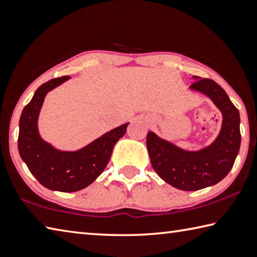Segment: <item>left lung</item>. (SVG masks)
I'll return each instance as SVG.
<instances>
[{
    "label": "left lung",
    "instance_id": "1",
    "mask_svg": "<svg viewBox=\"0 0 257 257\" xmlns=\"http://www.w3.org/2000/svg\"><path fill=\"white\" fill-rule=\"evenodd\" d=\"M196 80L190 89L202 92L213 101L222 114L217 139L197 151H188L148 132L147 148L152 168L169 185L182 191H197L215 185L232 168L240 148V117L226 91L211 79Z\"/></svg>",
    "mask_w": 257,
    "mask_h": 257
}]
</instances>
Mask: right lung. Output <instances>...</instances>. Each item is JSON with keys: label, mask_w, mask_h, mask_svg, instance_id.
Returning a JSON list of instances; mask_svg holds the SVG:
<instances>
[{"label": "right lung", "mask_w": 257, "mask_h": 257, "mask_svg": "<svg viewBox=\"0 0 257 257\" xmlns=\"http://www.w3.org/2000/svg\"><path fill=\"white\" fill-rule=\"evenodd\" d=\"M70 79H52L36 90L21 112L18 150L30 173L48 190L76 192L89 186L106 168L112 148L124 136L128 123L123 124L76 151H61L44 141L38 132V116L48 91Z\"/></svg>", "instance_id": "1"}]
</instances>
